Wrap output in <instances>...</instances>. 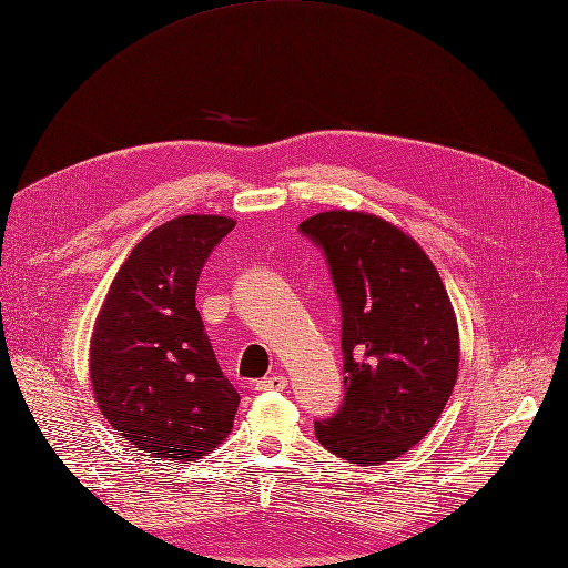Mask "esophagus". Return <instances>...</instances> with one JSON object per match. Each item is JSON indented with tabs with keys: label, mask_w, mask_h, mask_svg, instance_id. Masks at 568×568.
<instances>
[{
	"label": "esophagus",
	"mask_w": 568,
	"mask_h": 568,
	"mask_svg": "<svg viewBox=\"0 0 568 568\" xmlns=\"http://www.w3.org/2000/svg\"><path fill=\"white\" fill-rule=\"evenodd\" d=\"M287 387V378L283 374H274V376H266L262 381H257V389L260 392H268V389H285Z\"/></svg>",
	"instance_id": "obj_1"
}]
</instances>
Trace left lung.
<instances>
[{"label":"left lung","mask_w":568,"mask_h":568,"mask_svg":"<svg viewBox=\"0 0 568 568\" xmlns=\"http://www.w3.org/2000/svg\"><path fill=\"white\" fill-rule=\"evenodd\" d=\"M300 230L325 251L343 315L345 399L315 436L357 466L397 459L436 425L457 381L446 285L420 243L374 213L325 211Z\"/></svg>","instance_id":"1"}]
</instances>
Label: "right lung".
Wrapping results in <instances>:
<instances>
[{"instance_id": "obj_1", "label": "right lung", "mask_w": 568, "mask_h": 568, "mask_svg": "<svg viewBox=\"0 0 568 568\" xmlns=\"http://www.w3.org/2000/svg\"><path fill=\"white\" fill-rule=\"evenodd\" d=\"M234 225L192 213L155 227L118 268L94 320V402L132 448L153 457L202 459L232 432L241 397L220 372L194 292Z\"/></svg>"}]
</instances>
